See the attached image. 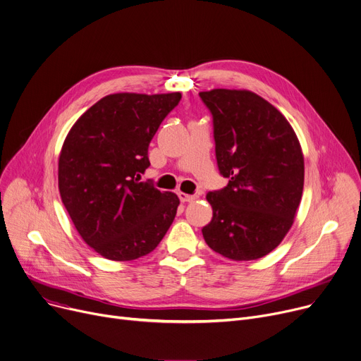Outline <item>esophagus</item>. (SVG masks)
Returning a JSON list of instances; mask_svg holds the SVG:
<instances>
[{
    "mask_svg": "<svg viewBox=\"0 0 361 361\" xmlns=\"http://www.w3.org/2000/svg\"><path fill=\"white\" fill-rule=\"evenodd\" d=\"M178 195H179L182 202H192V201H195L198 198V195H188V193H185V192H179Z\"/></svg>",
    "mask_w": 361,
    "mask_h": 361,
    "instance_id": "34e87169",
    "label": "esophagus"
}]
</instances>
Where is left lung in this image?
Wrapping results in <instances>:
<instances>
[{
  "instance_id": "obj_1",
  "label": "left lung",
  "mask_w": 361,
  "mask_h": 361,
  "mask_svg": "<svg viewBox=\"0 0 361 361\" xmlns=\"http://www.w3.org/2000/svg\"><path fill=\"white\" fill-rule=\"evenodd\" d=\"M212 116L223 189L207 193L205 243L231 260H256L281 244L303 189V156L288 120L250 91L200 92Z\"/></svg>"
}]
</instances>
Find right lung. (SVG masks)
Instances as JSON below:
<instances>
[{
	"instance_id": "add662e5",
	"label": "right lung",
	"mask_w": 361,
	"mask_h": 361,
	"mask_svg": "<svg viewBox=\"0 0 361 361\" xmlns=\"http://www.w3.org/2000/svg\"><path fill=\"white\" fill-rule=\"evenodd\" d=\"M182 95L113 94L75 123L59 157V190L73 224L97 253L126 262L149 255L172 226L179 198L140 173L149 145Z\"/></svg>"
}]
</instances>
